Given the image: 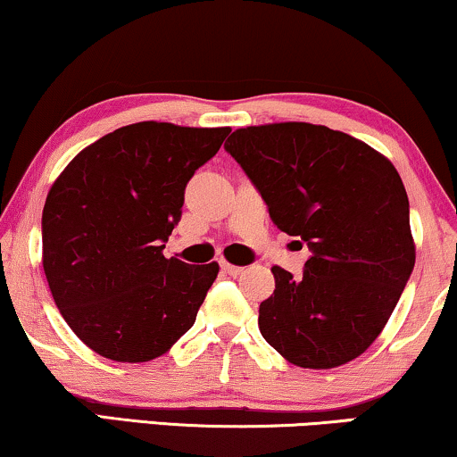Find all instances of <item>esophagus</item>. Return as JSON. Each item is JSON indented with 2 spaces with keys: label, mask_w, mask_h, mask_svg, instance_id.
<instances>
[{
  "label": "esophagus",
  "mask_w": 457,
  "mask_h": 457,
  "mask_svg": "<svg viewBox=\"0 0 457 457\" xmlns=\"http://www.w3.org/2000/svg\"><path fill=\"white\" fill-rule=\"evenodd\" d=\"M221 270L225 271V274H229V276H238V274H242L240 265H232V263H228V262H221Z\"/></svg>",
  "instance_id": "obj_1"
}]
</instances>
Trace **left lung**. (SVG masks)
Segmentation results:
<instances>
[{
    "label": "left lung",
    "instance_id": "left-lung-1",
    "mask_svg": "<svg viewBox=\"0 0 457 457\" xmlns=\"http://www.w3.org/2000/svg\"><path fill=\"white\" fill-rule=\"evenodd\" d=\"M225 152L271 221L312 255L302 278L274 265L259 331L288 362L331 369L375 342L415 265L409 198L390 160L327 126L285 122L232 132Z\"/></svg>",
    "mask_w": 457,
    "mask_h": 457
}]
</instances>
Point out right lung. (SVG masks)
Instances as JSON below:
<instances>
[{
    "label": "right lung",
    "instance_id": "obj_1",
    "mask_svg": "<svg viewBox=\"0 0 457 457\" xmlns=\"http://www.w3.org/2000/svg\"><path fill=\"white\" fill-rule=\"evenodd\" d=\"M229 129L138 122L82 149L48 192L44 271L62 319L96 354L154 361L194 327L219 265L162 255L186 186Z\"/></svg>",
    "mask_w": 457,
    "mask_h": 457
}]
</instances>
